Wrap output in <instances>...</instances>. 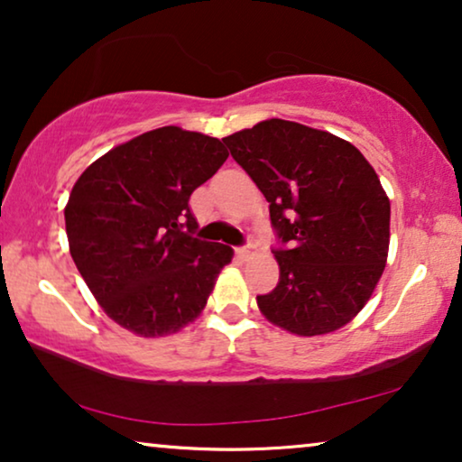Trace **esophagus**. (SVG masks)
Here are the masks:
<instances>
[{"instance_id":"esophagus-1","label":"esophagus","mask_w":462,"mask_h":462,"mask_svg":"<svg viewBox=\"0 0 462 462\" xmlns=\"http://www.w3.org/2000/svg\"><path fill=\"white\" fill-rule=\"evenodd\" d=\"M251 246L246 245V246H236V255L240 257V259H249L251 257Z\"/></svg>"}]
</instances>
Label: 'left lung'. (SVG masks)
Listing matches in <instances>:
<instances>
[{
	"instance_id": "obj_1",
	"label": "left lung",
	"mask_w": 462,
	"mask_h": 462,
	"mask_svg": "<svg viewBox=\"0 0 462 462\" xmlns=\"http://www.w3.org/2000/svg\"><path fill=\"white\" fill-rule=\"evenodd\" d=\"M270 203L281 278L257 295L272 324L299 337L346 327L385 270L389 199L349 142L295 121L268 119L224 138Z\"/></svg>"
}]
</instances>
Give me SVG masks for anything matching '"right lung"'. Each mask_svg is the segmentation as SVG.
<instances>
[{"label":"right lung","instance_id":"add662e5","mask_svg":"<svg viewBox=\"0 0 462 462\" xmlns=\"http://www.w3.org/2000/svg\"><path fill=\"white\" fill-rule=\"evenodd\" d=\"M228 159L222 142L167 125L94 161L70 190L73 262L108 318L140 337L203 311L232 249L194 236L190 194Z\"/></svg>","mask_w":462,"mask_h":462}]
</instances>
